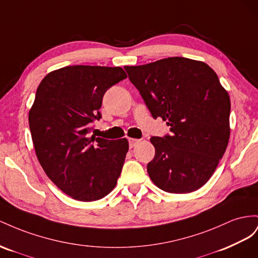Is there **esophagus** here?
<instances>
[{
  "instance_id": "obj_1",
  "label": "esophagus",
  "mask_w": 258,
  "mask_h": 258,
  "mask_svg": "<svg viewBox=\"0 0 258 258\" xmlns=\"http://www.w3.org/2000/svg\"><path fill=\"white\" fill-rule=\"evenodd\" d=\"M141 142V139H137V138H128V143H130V147L131 148H134V147Z\"/></svg>"
}]
</instances>
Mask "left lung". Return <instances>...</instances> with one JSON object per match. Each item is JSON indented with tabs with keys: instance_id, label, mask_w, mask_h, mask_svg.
Returning <instances> with one entry per match:
<instances>
[{
	"instance_id": "left-lung-1",
	"label": "left lung",
	"mask_w": 258,
	"mask_h": 258,
	"mask_svg": "<svg viewBox=\"0 0 258 258\" xmlns=\"http://www.w3.org/2000/svg\"><path fill=\"white\" fill-rule=\"evenodd\" d=\"M124 69L153 119L162 117L172 132L150 138L156 149L147 165L151 180L171 194L201 188L215 172L230 137V97L215 71L185 57Z\"/></svg>"
}]
</instances>
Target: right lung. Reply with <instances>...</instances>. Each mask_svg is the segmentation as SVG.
Instances as JSON below:
<instances>
[{"mask_svg": "<svg viewBox=\"0 0 258 258\" xmlns=\"http://www.w3.org/2000/svg\"><path fill=\"white\" fill-rule=\"evenodd\" d=\"M126 78L121 67L68 66L49 72L29 111L35 154L48 178L78 201L111 192L128 151L126 138L90 136L108 88Z\"/></svg>", "mask_w": 258, "mask_h": 258, "instance_id": "1", "label": "right lung"}]
</instances>
